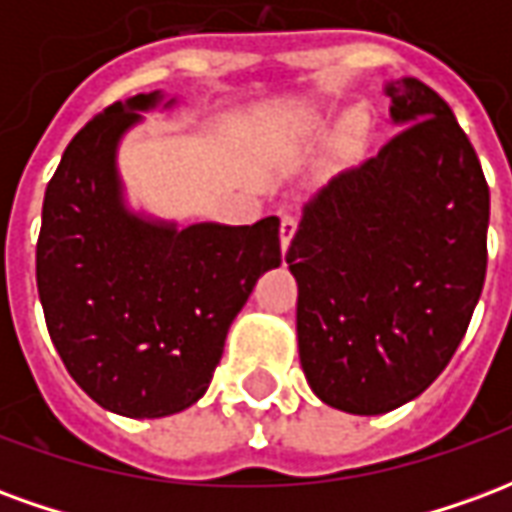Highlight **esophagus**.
Returning a JSON list of instances; mask_svg holds the SVG:
<instances>
[{
	"label": "esophagus",
	"instance_id": "esophagus-1",
	"mask_svg": "<svg viewBox=\"0 0 512 512\" xmlns=\"http://www.w3.org/2000/svg\"><path fill=\"white\" fill-rule=\"evenodd\" d=\"M296 235V216L290 213H282V224H279V244H282V252L290 246V238Z\"/></svg>",
	"mask_w": 512,
	"mask_h": 512
}]
</instances>
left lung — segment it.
<instances>
[{
    "instance_id": "8db88e82",
    "label": "left lung",
    "mask_w": 512,
    "mask_h": 512,
    "mask_svg": "<svg viewBox=\"0 0 512 512\" xmlns=\"http://www.w3.org/2000/svg\"><path fill=\"white\" fill-rule=\"evenodd\" d=\"M384 93L400 134L307 202L285 255L304 376L326 406L362 417L439 378L488 266L491 197L469 136L419 79Z\"/></svg>"
}]
</instances>
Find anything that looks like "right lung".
<instances>
[{
    "instance_id": "right-lung-1",
    "label": "right lung",
    "mask_w": 512,
    "mask_h": 512,
    "mask_svg": "<svg viewBox=\"0 0 512 512\" xmlns=\"http://www.w3.org/2000/svg\"><path fill=\"white\" fill-rule=\"evenodd\" d=\"M172 104L156 90L95 115L43 197L38 293L51 343L98 406L131 419L169 417L205 395L230 323L282 263L277 216L180 230L128 208L120 139L142 112Z\"/></svg>"
}]
</instances>
